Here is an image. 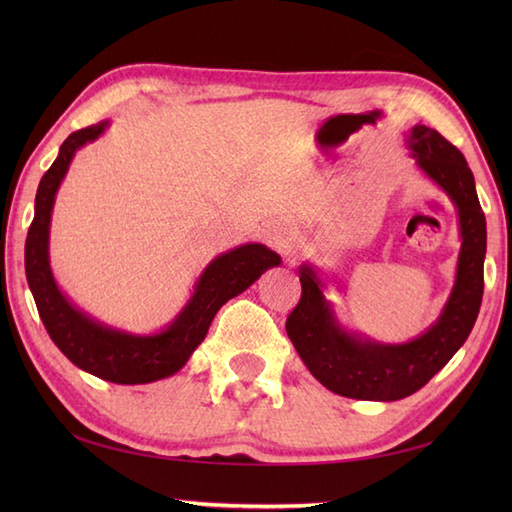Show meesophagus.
Returning <instances> with one entry per match:
<instances>
[{"instance_id": "34e87169", "label": "esophagus", "mask_w": 512, "mask_h": 512, "mask_svg": "<svg viewBox=\"0 0 512 512\" xmlns=\"http://www.w3.org/2000/svg\"><path fill=\"white\" fill-rule=\"evenodd\" d=\"M262 233H264V242L270 248H275L277 253H284V255L288 253V248L292 246V242H295V237H297L295 226H292L290 222H284V220L268 222Z\"/></svg>"}]
</instances>
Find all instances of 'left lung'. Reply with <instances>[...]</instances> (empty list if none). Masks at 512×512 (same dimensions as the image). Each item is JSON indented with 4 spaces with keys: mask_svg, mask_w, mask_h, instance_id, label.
Returning <instances> with one entry per match:
<instances>
[{
    "mask_svg": "<svg viewBox=\"0 0 512 512\" xmlns=\"http://www.w3.org/2000/svg\"><path fill=\"white\" fill-rule=\"evenodd\" d=\"M405 145L418 169L449 195L458 211L462 246L455 284L436 323L420 336L407 343H378L343 328L323 295L325 284L317 268L299 266L301 299L290 312L286 332L310 374L345 398L391 402L411 396L469 339L482 306L486 217L466 158L427 125H413Z\"/></svg>",
    "mask_w": 512,
    "mask_h": 512,
    "instance_id": "8db88e82",
    "label": "left lung"
}]
</instances>
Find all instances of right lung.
<instances>
[{
    "mask_svg": "<svg viewBox=\"0 0 512 512\" xmlns=\"http://www.w3.org/2000/svg\"><path fill=\"white\" fill-rule=\"evenodd\" d=\"M107 127L110 121L70 134L57 160L43 173L35 198V220L26 237V277L50 339L76 367L116 385H145L180 372L204 341L217 310L253 286L268 268L279 266L281 257L264 244H242L217 255L202 270L191 299L176 319L156 334L116 330L76 308L57 286L50 268L52 206L76 151L94 143Z\"/></svg>",
    "mask_w": 512,
    "mask_h": 512,
    "instance_id": "right-lung-1",
    "label": "right lung"
}]
</instances>
